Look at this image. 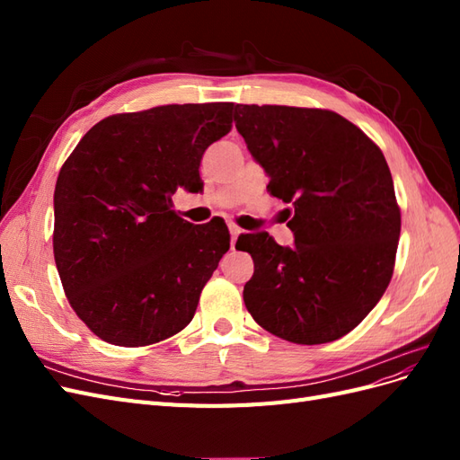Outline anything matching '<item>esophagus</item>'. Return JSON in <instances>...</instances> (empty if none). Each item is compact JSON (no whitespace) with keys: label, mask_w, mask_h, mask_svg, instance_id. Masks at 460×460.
<instances>
[{"label":"esophagus","mask_w":460,"mask_h":460,"mask_svg":"<svg viewBox=\"0 0 460 460\" xmlns=\"http://www.w3.org/2000/svg\"><path fill=\"white\" fill-rule=\"evenodd\" d=\"M230 245H232V249L235 247V240H238V235L243 232L242 228H238V226H235V225H230Z\"/></svg>","instance_id":"esophagus-1"}]
</instances>
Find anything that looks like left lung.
<instances>
[{
    "label": "left lung",
    "mask_w": 460,
    "mask_h": 460,
    "mask_svg": "<svg viewBox=\"0 0 460 460\" xmlns=\"http://www.w3.org/2000/svg\"><path fill=\"white\" fill-rule=\"evenodd\" d=\"M235 128L291 203L296 247L243 234L255 272L243 301L255 323L291 343L343 338L392 280L401 211L384 153L353 122L326 109L235 105Z\"/></svg>",
    "instance_id": "left-lung-1"
}]
</instances>
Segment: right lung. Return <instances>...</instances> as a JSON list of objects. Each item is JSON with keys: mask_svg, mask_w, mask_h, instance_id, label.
Wrapping results in <instances>:
<instances>
[{"mask_svg": "<svg viewBox=\"0 0 460 460\" xmlns=\"http://www.w3.org/2000/svg\"><path fill=\"white\" fill-rule=\"evenodd\" d=\"M234 103L161 105L107 117L68 155L53 193V255L71 307L120 347L163 341L196 314L230 249L225 220L172 211L198 191L205 149L232 128Z\"/></svg>", "mask_w": 460, "mask_h": 460, "instance_id": "1", "label": "right lung"}]
</instances>
